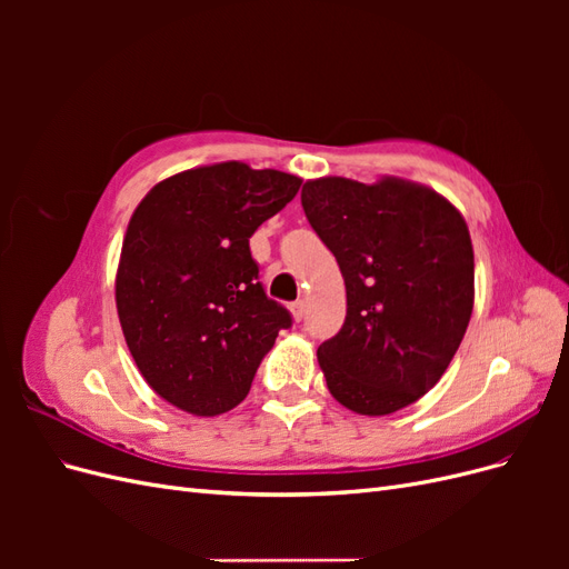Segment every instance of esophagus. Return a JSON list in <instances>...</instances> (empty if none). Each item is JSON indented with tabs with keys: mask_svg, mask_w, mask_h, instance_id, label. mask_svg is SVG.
Returning <instances> with one entry per match:
<instances>
[{
	"mask_svg": "<svg viewBox=\"0 0 569 569\" xmlns=\"http://www.w3.org/2000/svg\"><path fill=\"white\" fill-rule=\"evenodd\" d=\"M303 313H306V301H303V299L291 303V316H295V320H301Z\"/></svg>",
	"mask_w": 569,
	"mask_h": 569,
	"instance_id": "esophagus-1",
	"label": "esophagus"
}]
</instances>
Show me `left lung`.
I'll return each instance as SVG.
<instances>
[{
	"instance_id": "8db88e82",
	"label": "left lung",
	"mask_w": 569,
	"mask_h": 569,
	"mask_svg": "<svg viewBox=\"0 0 569 569\" xmlns=\"http://www.w3.org/2000/svg\"><path fill=\"white\" fill-rule=\"evenodd\" d=\"M308 222L337 258L347 320L320 343L335 399L360 416L416 403L453 360L475 306L468 222L425 184L308 180Z\"/></svg>"
}]
</instances>
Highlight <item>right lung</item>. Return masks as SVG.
<instances>
[{
  "mask_svg": "<svg viewBox=\"0 0 569 569\" xmlns=\"http://www.w3.org/2000/svg\"><path fill=\"white\" fill-rule=\"evenodd\" d=\"M299 187L297 176L242 161L199 166L153 184L128 222L118 320L147 385L189 416L242 403L291 325L258 282L249 237Z\"/></svg>",
  "mask_w": 569,
  "mask_h": 569,
  "instance_id": "add662e5",
  "label": "right lung"
}]
</instances>
